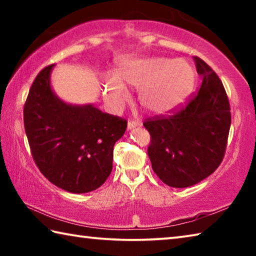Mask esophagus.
<instances>
[{
  "label": "esophagus",
  "mask_w": 256,
  "mask_h": 256,
  "mask_svg": "<svg viewBox=\"0 0 256 256\" xmlns=\"http://www.w3.org/2000/svg\"><path fill=\"white\" fill-rule=\"evenodd\" d=\"M138 125V122H134V120H130L128 123V130H133L134 128H136Z\"/></svg>",
  "instance_id": "obj_1"
}]
</instances>
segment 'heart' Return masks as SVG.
Segmentation results:
<instances>
[{
    "label": "heart",
    "instance_id": "b5f03b06",
    "mask_svg": "<svg viewBox=\"0 0 256 256\" xmlns=\"http://www.w3.org/2000/svg\"><path fill=\"white\" fill-rule=\"evenodd\" d=\"M196 84V71L188 60L160 56H125L116 73L102 78L106 102L118 110L128 102L126 86L138 89V100L152 114H166L183 102Z\"/></svg>",
    "mask_w": 256,
    "mask_h": 256
}]
</instances>
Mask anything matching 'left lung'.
I'll use <instances>...</instances> for the list:
<instances>
[{"label": "left lung", "instance_id": "1", "mask_svg": "<svg viewBox=\"0 0 256 256\" xmlns=\"http://www.w3.org/2000/svg\"><path fill=\"white\" fill-rule=\"evenodd\" d=\"M203 81L198 94L170 116L144 123L151 136L148 154L154 172L164 184L183 188L196 185L222 162L232 115L222 80L194 56Z\"/></svg>", "mask_w": 256, "mask_h": 256}]
</instances>
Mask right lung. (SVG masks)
<instances>
[{
  "mask_svg": "<svg viewBox=\"0 0 256 256\" xmlns=\"http://www.w3.org/2000/svg\"><path fill=\"white\" fill-rule=\"evenodd\" d=\"M54 64L42 70L24 108L32 158L50 183L71 193H88L105 183L112 170V149L128 122L92 104L72 105L50 86Z\"/></svg>",
  "mask_w": 256,
  "mask_h": 256,
  "instance_id": "right-lung-1",
  "label": "right lung"
}]
</instances>
